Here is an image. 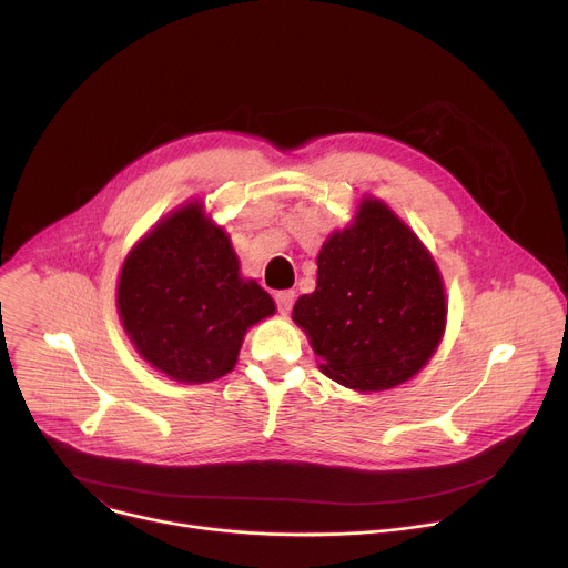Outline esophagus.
<instances>
[{"instance_id": "esophagus-1", "label": "esophagus", "mask_w": 568, "mask_h": 568, "mask_svg": "<svg viewBox=\"0 0 568 568\" xmlns=\"http://www.w3.org/2000/svg\"><path fill=\"white\" fill-rule=\"evenodd\" d=\"M294 292L292 290H283V292H276L274 294V298H276V305H278V312L283 314V316H287L290 314V310H292V303H294Z\"/></svg>"}]
</instances>
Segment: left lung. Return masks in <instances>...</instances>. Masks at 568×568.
Returning a JSON list of instances; mask_svg holds the SVG:
<instances>
[{
    "label": "left lung",
    "mask_w": 568,
    "mask_h": 568,
    "mask_svg": "<svg viewBox=\"0 0 568 568\" xmlns=\"http://www.w3.org/2000/svg\"><path fill=\"white\" fill-rule=\"evenodd\" d=\"M316 287L292 310L318 368L359 393L395 388L434 357L447 326L440 270L388 204L364 195L316 256Z\"/></svg>",
    "instance_id": "8db88e82"
}]
</instances>
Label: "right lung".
<instances>
[{"instance_id": "1", "label": "right lung", "mask_w": 568, "mask_h": 568, "mask_svg": "<svg viewBox=\"0 0 568 568\" xmlns=\"http://www.w3.org/2000/svg\"><path fill=\"white\" fill-rule=\"evenodd\" d=\"M116 310L143 362L175 382L204 384L235 368L247 331L276 303L254 278H242L229 233L193 200L130 250Z\"/></svg>"}]
</instances>
